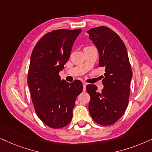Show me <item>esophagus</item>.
I'll return each mask as SVG.
<instances>
[{"instance_id":"1","label":"esophagus","mask_w":152,"mask_h":152,"mask_svg":"<svg viewBox=\"0 0 152 152\" xmlns=\"http://www.w3.org/2000/svg\"><path fill=\"white\" fill-rule=\"evenodd\" d=\"M83 91H86V86H87V83H83Z\"/></svg>"}]
</instances>
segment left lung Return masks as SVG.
Instances as JSON below:
<instances>
[{
  "instance_id": "left-lung-1",
  "label": "left lung",
  "mask_w": 152,
  "mask_h": 152,
  "mask_svg": "<svg viewBox=\"0 0 152 152\" xmlns=\"http://www.w3.org/2000/svg\"><path fill=\"white\" fill-rule=\"evenodd\" d=\"M99 53V66L105 68L101 93L95 85H88L90 96L88 109L96 123L114 124L124 115L128 104L132 73L124 42L118 34L106 26L87 31Z\"/></svg>"
}]
</instances>
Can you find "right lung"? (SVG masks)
Here are the masks:
<instances>
[{
  "label": "right lung",
  "instance_id": "add662e5",
  "mask_svg": "<svg viewBox=\"0 0 152 152\" xmlns=\"http://www.w3.org/2000/svg\"><path fill=\"white\" fill-rule=\"evenodd\" d=\"M81 31H53L44 35L32 51L27 79L32 102L39 118L52 128L69 124L76 97L83 90L79 80L69 83L59 74Z\"/></svg>",
  "mask_w": 152,
  "mask_h": 152
}]
</instances>
